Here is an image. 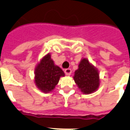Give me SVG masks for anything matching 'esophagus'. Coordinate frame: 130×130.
<instances>
[{"mask_svg": "<svg viewBox=\"0 0 130 130\" xmlns=\"http://www.w3.org/2000/svg\"><path fill=\"white\" fill-rule=\"evenodd\" d=\"M64 72H65L66 75H67V76H70V74H71V73H72V70H71L70 68H66V69L64 70Z\"/></svg>", "mask_w": 130, "mask_h": 130, "instance_id": "esophagus-1", "label": "esophagus"}]
</instances>
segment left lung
I'll use <instances>...</instances> for the list:
<instances>
[{
  "instance_id": "1",
  "label": "left lung",
  "mask_w": 130,
  "mask_h": 130,
  "mask_svg": "<svg viewBox=\"0 0 130 130\" xmlns=\"http://www.w3.org/2000/svg\"><path fill=\"white\" fill-rule=\"evenodd\" d=\"M74 82L84 94H89L95 91L100 86L99 72L87 58H83L74 72Z\"/></svg>"
}]
</instances>
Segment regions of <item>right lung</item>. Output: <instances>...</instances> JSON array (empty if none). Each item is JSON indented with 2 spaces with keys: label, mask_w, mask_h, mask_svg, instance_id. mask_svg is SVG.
<instances>
[{
  "label": "right lung",
  "mask_w": 130,
  "mask_h": 130,
  "mask_svg": "<svg viewBox=\"0 0 130 130\" xmlns=\"http://www.w3.org/2000/svg\"><path fill=\"white\" fill-rule=\"evenodd\" d=\"M65 74L59 66L55 65L50 54H47L37 64L35 70V83L44 93H49L54 89L61 76Z\"/></svg>",
  "instance_id": "1"
}]
</instances>
